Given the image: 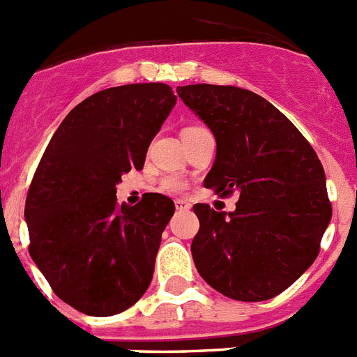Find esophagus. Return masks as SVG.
I'll list each match as a JSON object with an SVG mask.
<instances>
[{
    "label": "esophagus",
    "mask_w": 357,
    "mask_h": 357,
    "mask_svg": "<svg viewBox=\"0 0 357 357\" xmlns=\"http://www.w3.org/2000/svg\"><path fill=\"white\" fill-rule=\"evenodd\" d=\"M176 208H178V211H181V212L190 211V203H188L187 199H178V202H176Z\"/></svg>",
    "instance_id": "obj_1"
}]
</instances>
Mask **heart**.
I'll return each mask as SVG.
<instances>
[{"label": "heart", "mask_w": 357, "mask_h": 357, "mask_svg": "<svg viewBox=\"0 0 357 357\" xmlns=\"http://www.w3.org/2000/svg\"><path fill=\"white\" fill-rule=\"evenodd\" d=\"M188 128L196 127H187L185 130H188ZM161 187H163L165 190H169V192H178V190L185 188V181L179 178V176H167V178H163V181H161Z\"/></svg>", "instance_id": "heart-1"}]
</instances>
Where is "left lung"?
<instances>
[{"instance_id":"8db88e82","label":"left lung","mask_w":357,"mask_h":357,"mask_svg":"<svg viewBox=\"0 0 357 357\" xmlns=\"http://www.w3.org/2000/svg\"><path fill=\"white\" fill-rule=\"evenodd\" d=\"M178 96L218 143L205 188L238 194L234 212L196 203L192 257L227 298L265 301L289 289L319 254L332 218L323 165L312 145L265 98L230 85L179 86Z\"/></svg>"}]
</instances>
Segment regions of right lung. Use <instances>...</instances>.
I'll return each mask as SVG.
<instances>
[{
  "mask_svg": "<svg viewBox=\"0 0 357 357\" xmlns=\"http://www.w3.org/2000/svg\"><path fill=\"white\" fill-rule=\"evenodd\" d=\"M176 105L165 83H132L74 107L29 187V254L54 294L89 316H114L145 294L174 202L149 192L119 205L116 183L142 170L152 137Z\"/></svg>",
  "mask_w": 357,
  "mask_h": 357,
  "instance_id": "obj_1",
  "label": "right lung"
}]
</instances>
